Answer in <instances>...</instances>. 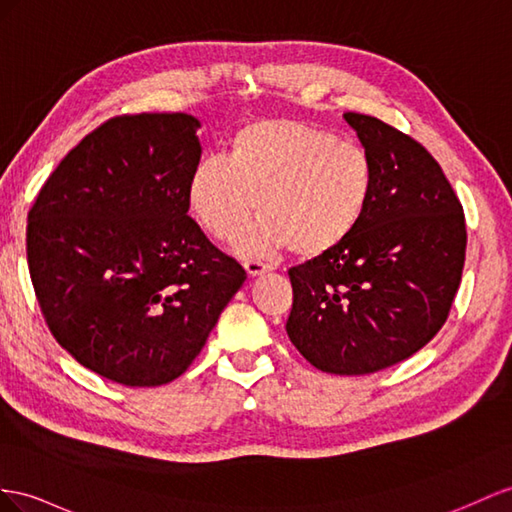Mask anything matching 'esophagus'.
<instances>
[{
	"label": "esophagus",
	"instance_id": "esophagus-1",
	"mask_svg": "<svg viewBox=\"0 0 512 512\" xmlns=\"http://www.w3.org/2000/svg\"><path fill=\"white\" fill-rule=\"evenodd\" d=\"M244 268L248 274H251V277H257V274H264V272L272 270L270 264H266V261H261V259H255V257H246Z\"/></svg>",
	"mask_w": 512,
	"mask_h": 512
}]
</instances>
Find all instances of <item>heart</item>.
I'll return each instance as SVG.
<instances>
[{
  "label": "heart",
  "mask_w": 512,
  "mask_h": 512,
  "mask_svg": "<svg viewBox=\"0 0 512 512\" xmlns=\"http://www.w3.org/2000/svg\"><path fill=\"white\" fill-rule=\"evenodd\" d=\"M374 162L361 144L292 119L244 123L227 157H205L188 177V207L214 238L238 235V248H285L320 257L357 231L374 194Z\"/></svg>",
  "instance_id": "obj_1"
}]
</instances>
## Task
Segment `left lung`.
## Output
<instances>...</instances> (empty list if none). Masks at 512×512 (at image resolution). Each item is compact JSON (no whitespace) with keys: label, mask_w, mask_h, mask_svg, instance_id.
<instances>
[{"label":"left lung","mask_w":512,"mask_h":512,"mask_svg":"<svg viewBox=\"0 0 512 512\" xmlns=\"http://www.w3.org/2000/svg\"><path fill=\"white\" fill-rule=\"evenodd\" d=\"M374 162L361 225L331 253L290 268L287 335L313 368L372 374L424 348L461 283L463 205L422 144L368 114L346 112Z\"/></svg>","instance_id":"obj_1"}]
</instances>
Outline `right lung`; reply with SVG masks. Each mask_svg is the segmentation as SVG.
I'll use <instances>...</instances> for the list:
<instances>
[{
	"instance_id": "obj_1",
	"label": "right lung",
	"mask_w": 512,
	"mask_h": 512,
	"mask_svg": "<svg viewBox=\"0 0 512 512\" xmlns=\"http://www.w3.org/2000/svg\"><path fill=\"white\" fill-rule=\"evenodd\" d=\"M199 127L183 112L114 116L67 153L28 214L49 331L108 381H175L246 279L188 216Z\"/></svg>"
}]
</instances>
